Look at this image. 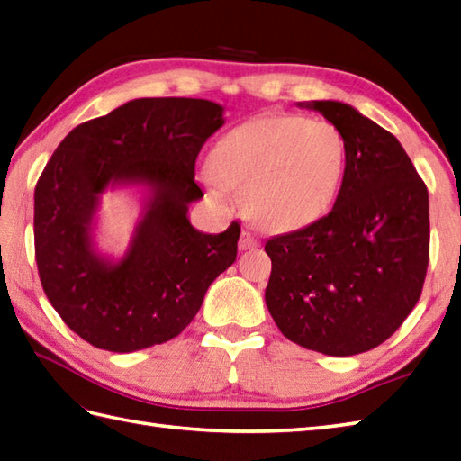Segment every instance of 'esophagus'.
<instances>
[{"label":"esophagus","mask_w":461,"mask_h":461,"mask_svg":"<svg viewBox=\"0 0 461 461\" xmlns=\"http://www.w3.org/2000/svg\"><path fill=\"white\" fill-rule=\"evenodd\" d=\"M257 248H259V240H257L251 231H243L241 240H240V249L241 251H253Z\"/></svg>","instance_id":"obj_1"}]
</instances>
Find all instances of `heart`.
Instances as JSON below:
<instances>
[{
  "label": "heart",
  "instance_id": "1",
  "mask_svg": "<svg viewBox=\"0 0 461 461\" xmlns=\"http://www.w3.org/2000/svg\"><path fill=\"white\" fill-rule=\"evenodd\" d=\"M346 155L334 123L263 115L223 135L200 178L218 202H231V188L243 190L248 212L263 226L298 230L334 206Z\"/></svg>",
  "mask_w": 461,
  "mask_h": 461
}]
</instances>
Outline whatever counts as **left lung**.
<instances>
[{"mask_svg": "<svg viewBox=\"0 0 461 461\" xmlns=\"http://www.w3.org/2000/svg\"><path fill=\"white\" fill-rule=\"evenodd\" d=\"M346 141L336 204L310 226L265 243L267 308L283 336L324 356L389 339L419 303L430 251L428 190L399 139L336 100L301 102Z\"/></svg>", "mask_w": 461, "mask_h": 461, "instance_id": "1", "label": "left lung"}]
</instances>
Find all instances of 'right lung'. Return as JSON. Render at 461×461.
Wrapping results in <instances>:
<instances>
[{"label": "right lung", "mask_w": 461, "mask_h": 461, "mask_svg": "<svg viewBox=\"0 0 461 461\" xmlns=\"http://www.w3.org/2000/svg\"><path fill=\"white\" fill-rule=\"evenodd\" d=\"M223 108L196 98H139L62 139L35 188V257L52 308L94 348L130 353L173 339L233 265L240 223L202 233L194 165L223 125ZM135 187L142 213L122 258L95 241L105 189Z\"/></svg>", "instance_id": "add662e5"}]
</instances>
